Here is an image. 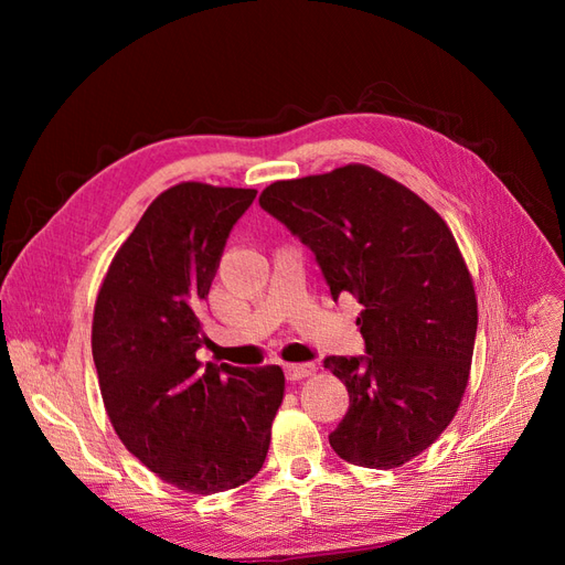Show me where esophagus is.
<instances>
[{
    "instance_id": "34e87169",
    "label": "esophagus",
    "mask_w": 565,
    "mask_h": 565,
    "mask_svg": "<svg viewBox=\"0 0 565 565\" xmlns=\"http://www.w3.org/2000/svg\"><path fill=\"white\" fill-rule=\"evenodd\" d=\"M316 372V365L313 363H303V365H287L285 367V374L289 382H301L306 377H311V374Z\"/></svg>"
}]
</instances>
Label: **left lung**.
<instances>
[{"mask_svg": "<svg viewBox=\"0 0 565 565\" xmlns=\"http://www.w3.org/2000/svg\"><path fill=\"white\" fill-rule=\"evenodd\" d=\"M259 204L313 249L334 299L363 306L367 355L324 358L351 398L332 450L355 467H403L448 429L469 384L478 301L452 231L367 164L276 181Z\"/></svg>", "mask_w": 565, "mask_h": 565, "instance_id": "8db88e82", "label": "left lung"}]
</instances>
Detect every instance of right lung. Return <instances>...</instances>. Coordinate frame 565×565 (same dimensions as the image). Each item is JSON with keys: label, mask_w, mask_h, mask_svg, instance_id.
<instances>
[{"label": "right lung", "mask_w": 565, "mask_h": 565, "mask_svg": "<svg viewBox=\"0 0 565 565\" xmlns=\"http://www.w3.org/2000/svg\"><path fill=\"white\" fill-rule=\"evenodd\" d=\"M254 188L183 181L143 212L98 287L92 353L125 448L183 492L212 494L259 473L285 398L278 365L202 363L200 306Z\"/></svg>", "instance_id": "obj_1"}]
</instances>
